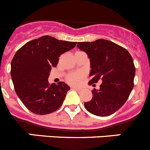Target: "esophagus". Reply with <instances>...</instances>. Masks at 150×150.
Masks as SVG:
<instances>
[{"label": "esophagus", "instance_id": "34e87169", "mask_svg": "<svg viewBox=\"0 0 150 150\" xmlns=\"http://www.w3.org/2000/svg\"><path fill=\"white\" fill-rule=\"evenodd\" d=\"M73 89L76 90V91H81V90H82L80 88H76V87H74V88H73Z\"/></svg>", "mask_w": 150, "mask_h": 150}]
</instances>
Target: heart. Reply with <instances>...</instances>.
<instances>
[{
	"instance_id": "heart-1",
	"label": "heart",
	"mask_w": 150,
	"mask_h": 150,
	"mask_svg": "<svg viewBox=\"0 0 150 150\" xmlns=\"http://www.w3.org/2000/svg\"><path fill=\"white\" fill-rule=\"evenodd\" d=\"M82 77V74L81 73H74V74H69L67 77V80L69 83L73 85H76L80 82Z\"/></svg>"
}]
</instances>
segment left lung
<instances>
[{"label":"left lung","mask_w":150,"mask_h":150,"mask_svg":"<svg viewBox=\"0 0 150 150\" xmlns=\"http://www.w3.org/2000/svg\"><path fill=\"white\" fill-rule=\"evenodd\" d=\"M77 47L90 59L89 85L102 81L99 89L92 91L91 100L84 104L85 109L97 116L112 115L123 106L133 88L132 57L125 48L103 39L79 42Z\"/></svg>","instance_id":"1"}]
</instances>
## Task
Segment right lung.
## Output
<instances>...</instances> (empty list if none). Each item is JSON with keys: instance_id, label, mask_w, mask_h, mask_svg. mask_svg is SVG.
Masks as SVG:
<instances>
[{"instance_id": "1", "label": "right lung", "mask_w": 150, "mask_h": 150, "mask_svg": "<svg viewBox=\"0 0 150 150\" xmlns=\"http://www.w3.org/2000/svg\"><path fill=\"white\" fill-rule=\"evenodd\" d=\"M76 45L42 36L17 51L11 62V76L17 95L31 112L45 115L60 108L70 87L63 82L50 85L48 79L59 57Z\"/></svg>"}]
</instances>
